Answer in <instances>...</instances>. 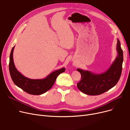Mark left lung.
<instances>
[{
    "label": "left lung",
    "instance_id": "1",
    "mask_svg": "<svg viewBox=\"0 0 130 130\" xmlns=\"http://www.w3.org/2000/svg\"><path fill=\"white\" fill-rule=\"evenodd\" d=\"M117 51V56L110 67L103 73L95 74L90 71L77 69L81 74V80L77 84V86L82 92L89 95H100L117 84L121 75L123 61V54L119 39Z\"/></svg>",
    "mask_w": 130,
    "mask_h": 130
}]
</instances>
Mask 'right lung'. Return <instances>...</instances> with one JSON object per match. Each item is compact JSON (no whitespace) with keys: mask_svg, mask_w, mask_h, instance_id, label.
I'll use <instances>...</instances> for the list:
<instances>
[{"mask_svg":"<svg viewBox=\"0 0 130 130\" xmlns=\"http://www.w3.org/2000/svg\"><path fill=\"white\" fill-rule=\"evenodd\" d=\"M15 46L11 50L9 69L11 78L14 84L26 93L31 95H40L50 90L57 76L65 71L64 67L52 72L45 78L30 79L24 76L16 68L13 59V52Z\"/></svg>","mask_w":130,"mask_h":130,"instance_id":"add662e5","label":"right lung"}]
</instances>
